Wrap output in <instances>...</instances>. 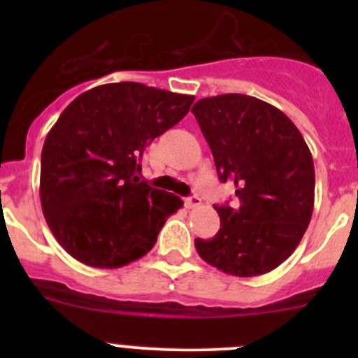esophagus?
<instances>
[{"mask_svg":"<svg viewBox=\"0 0 358 358\" xmlns=\"http://www.w3.org/2000/svg\"><path fill=\"white\" fill-rule=\"evenodd\" d=\"M201 206V199L197 196H190L185 199V208L187 209H194V208H199Z\"/></svg>","mask_w":358,"mask_h":358,"instance_id":"esophagus-1","label":"esophagus"}]
</instances>
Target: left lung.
<instances>
[{
  "label": "left lung",
  "mask_w": 358,
  "mask_h": 358,
  "mask_svg": "<svg viewBox=\"0 0 358 358\" xmlns=\"http://www.w3.org/2000/svg\"><path fill=\"white\" fill-rule=\"evenodd\" d=\"M222 182L239 208L215 206L220 230L196 239L199 256L236 277H256L286 262L308 229L315 197L313 159L294 122L277 107L243 95L201 99L192 107Z\"/></svg>",
  "instance_id": "obj_1"
}]
</instances>
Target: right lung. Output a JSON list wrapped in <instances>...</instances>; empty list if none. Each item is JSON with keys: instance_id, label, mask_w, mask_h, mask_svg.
<instances>
[{"instance_id": "add662e5", "label": "right lung", "mask_w": 358, "mask_h": 358, "mask_svg": "<svg viewBox=\"0 0 358 358\" xmlns=\"http://www.w3.org/2000/svg\"><path fill=\"white\" fill-rule=\"evenodd\" d=\"M192 102V95L124 81L81 93L60 114L43 145L39 197L72 258L119 268L152 249L183 201L140 182V159Z\"/></svg>"}]
</instances>
